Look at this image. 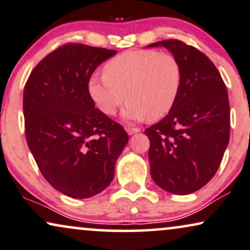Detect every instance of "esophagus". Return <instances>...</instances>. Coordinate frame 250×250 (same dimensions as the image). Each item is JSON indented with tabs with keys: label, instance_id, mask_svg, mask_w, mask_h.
<instances>
[{
	"label": "esophagus",
	"instance_id": "1",
	"mask_svg": "<svg viewBox=\"0 0 250 250\" xmlns=\"http://www.w3.org/2000/svg\"><path fill=\"white\" fill-rule=\"evenodd\" d=\"M127 132L128 135H134V134H137V132H140V129L138 128H127Z\"/></svg>",
	"mask_w": 250,
	"mask_h": 250
}]
</instances>
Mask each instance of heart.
<instances>
[{
    "mask_svg": "<svg viewBox=\"0 0 250 250\" xmlns=\"http://www.w3.org/2000/svg\"><path fill=\"white\" fill-rule=\"evenodd\" d=\"M182 69L174 55L153 49L128 50L104 67V76H92L87 90L94 105L104 114L114 115L129 99L123 119L142 121L147 116H165L178 99Z\"/></svg>",
    "mask_w": 250,
    "mask_h": 250,
    "instance_id": "1",
    "label": "heart"
}]
</instances>
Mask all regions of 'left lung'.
<instances>
[{
    "label": "left lung",
    "instance_id": "obj_1",
    "mask_svg": "<svg viewBox=\"0 0 250 250\" xmlns=\"http://www.w3.org/2000/svg\"><path fill=\"white\" fill-rule=\"evenodd\" d=\"M178 59L181 88L175 105L145 130L150 140L148 162L153 181L176 195L204 187L219 168L229 141V94L210 59L180 40L158 41Z\"/></svg>",
    "mask_w": 250,
    "mask_h": 250
}]
</instances>
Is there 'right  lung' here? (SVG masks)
<instances>
[{
    "label": "right lung",
    "mask_w": 250,
    "mask_h": 250,
    "mask_svg": "<svg viewBox=\"0 0 250 250\" xmlns=\"http://www.w3.org/2000/svg\"><path fill=\"white\" fill-rule=\"evenodd\" d=\"M116 50L67 43L38 63L25 84V135L52 187L74 198L103 191L114 178L127 132L94 107L87 84Z\"/></svg>",
    "instance_id": "add662e5"
}]
</instances>
